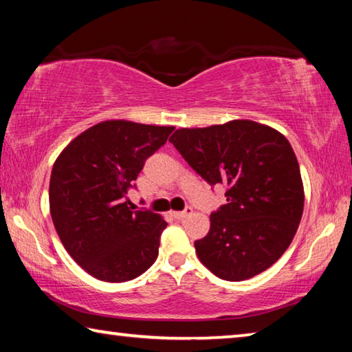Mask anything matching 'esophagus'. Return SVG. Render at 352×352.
I'll use <instances>...</instances> for the list:
<instances>
[{"mask_svg":"<svg viewBox=\"0 0 352 352\" xmlns=\"http://www.w3.org/2000/svg\"><path fill=\"white\" fill-rule=\"evenodd\" d=\"M190 214H192V208H186L184 211H174L172 212V216L178 220H182V219H186L188 216H190Z\"/></svg>","mask_w":352,"mask_h":352,"instance_id":"esophagus-1","label":"esophagus"}]
</instances>
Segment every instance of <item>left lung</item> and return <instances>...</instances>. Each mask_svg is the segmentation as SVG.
I'll list each match as a JSON object with an SVG mask.
<instances>
[{"label":"left lung","mask_w":352,"mask_h":352,"mask_svg":"<svg viewBox=\"0 0 352 352\" xmlns=\"http://www.w3.org/2000/svg\"><path fill=\"white\" fill-rule=\"evenodd\" d=\"M169 141L211 186L228 188V204L211 214L210 231L194 243L201 264L225 281H243L275 264L305 208L300 166L287 138L265 124L234 119L178 129Z\"/></svg>","instance_id":"8db88e82"}]
</instances>
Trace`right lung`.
<instances>
[{
    "label": "right lung",
    "mask_w": 352,
    "mask_h": 352,
    "mask_svg": "<svg viewBox=\"0 0 352 352\" xmlns=\"http://www.w3.org/2000/svg\"><path fill=\"white\" fill-rule=\"evenodd\" d=\"M174 129L110 119L76 136L57 157L51 217L65 250L88 275L130 281L157 259L168 223L160 214L132 211L127 192Z\"/></svg>",
    "instance_id": "obj_1"
}]
</instances>
